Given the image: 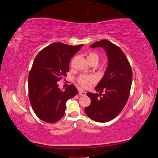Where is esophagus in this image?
<instances>
[{
  "label": "esophagus",
  "mask_w": 158,
  "mask_h": 158,
  "mask_svg": "<svg viewBox=\"0 0 158 158\" xmlns=\"http://www.w3.org/2000/svg\"><path fill=\"white\" fill-rule=\"evenodd\" d=\"M80 95H82V96H84V95H86V92H84L83 90H79V92H78Z\"/></svg>",
  "instance_id": "obj_1"
}]
</instances>
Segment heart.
Segmentation results:
<instances>
[{
    "label": "heart",
    "mask_w": 158,
    "mask_h": 158,
    "mask_svg": "<svg viewBox=\"0 0 158 158\" xmlns=\"http://www.w3.org/2000/svg\"><path fill=\"white\" fill-rule=\"evenodd\" d=\"M87 59L88 63L94 62V63L98 64L99 61V56L95 52H89L87 56ZM78 82L81 86L87 88L95 82V80L92 76H81L79 77Z\"/></svg>",
    "instance_id": "b5f03b06"
}]
</instances>
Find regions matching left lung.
I'll return each mask as SVG.
<instances>
[{"label": "left lung", "instance_id": "8db88e82", "mask_svg": "<svg viewBox=\"0 0 158 158\" xmlns=\"http://www.w3.org/2000/svg\"><path fill=\"white\" fill-rule=\"evenodd\" d=\"M91 48L102 47L107 56V68L95 89L88 92L91 103L85 113L92 120L105 123L118 115L128 101L132 81L130 63L120 47L106 40L95 42ZM105 91L104 94H102Z\"/></svg>", "mask_w": 158, "mask_h": 158}]
</instances>
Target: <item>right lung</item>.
Here are the masks:
<instances>
[{
  "mask_svg": "<svg viewBox=\"0 0 158 158\" xmlns=\"http://www.w3.org/2000/svg\"><path fill=\"white\" fill-rule=\"evenodd\" d=\"M83 45L54 43L42 49L33 61L28 78L29 99L41 120L54 123L63 117L67 100L78 94L74 85L60 89L58 82L66 76L72 57Z\"/></svg>",
  "mask_w": 158,
  "mask_h": 158,
  "instance_id": "1",
  "label": "right lung"
}]
</instances>
